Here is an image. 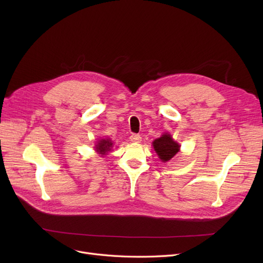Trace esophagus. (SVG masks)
<instances>
[{"mask_svg":"<svg viewBox=\"0 0 263 263\" xmlns=\"http://www.w3.org/2000/svg\"><path fill=\"white\" fill-rule=\"evenodd\" d=\"M130 141H131L132 143H141L142 137H141V135H139V134H132V135L130 136Z\"/></svg>","mask_w":263,"mask_h":263,"instance_id":"34e87169","label":"esophagus"}]
</instances>
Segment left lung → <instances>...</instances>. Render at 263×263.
Returning <instances> with one entry per match:
<instances>
[{"mask_svg": "<svg viewBox=\"0 0 263 263\" xmlns=\"http://www.w3.org/2000/svg\"><path fill=\"white\" fill-rule=\"evenodd\" d=\"M153 146L162 162L170 161L180 150V145L174 141L172 135L168 133H164L159 139L155 140Z\"/></svg>", "mask_w": 263, "mask_h": 263, "instance_id": "obj_1", "label": "left lung"}]
</instances>
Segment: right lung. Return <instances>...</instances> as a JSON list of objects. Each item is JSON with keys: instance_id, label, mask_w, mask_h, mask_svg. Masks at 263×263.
Instances as JSON below:
<instances>
[{"instance_id": "1", "label": "right lung", "mask_w": 263, "mask_h": 263, "mask_svg": "<svg viewBox=\"0 0 263 263\" xmlns=\"http://www.w3.org/2000/svg\"><path fill=\"white\" fill-rule=\"evenodd\" d=\"M112 146H113L112 141L107 140V139H102L98 143H97L96 151H97V153H99L100 155L104 156V155H106V153H108V151L110 150Z\"/></svg>"}]
</instances>
